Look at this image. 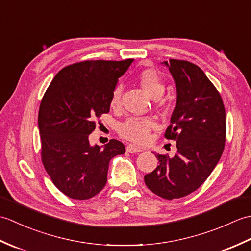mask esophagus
<instances>
[{"label": "esophagus", "mask_w": 251, "mask_h": 251, "mask_svg": "<svg viewBox=\"0 0 251 251\" xmlns=\"http://www.w3.org/2000/svg\"><path fill=\"white\" fill-rule=\"evenodd\" d=\"M126 151L129 152V153H138V152L142 151V148L137 147L135 145H128L126 147Z\"/></svg>", "instance_id": "obj_1"}]
</instances>
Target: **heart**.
I'll list each match as a JSON object with an SVG mask.
<instances>
[{"label": "heart", "mask_w": 251, "mask_h": 251, "mask_svg": "<svg viewBox=\"0 0 251 251\" xmlns=\"http://www.w3.org/2000/svg\"><path fill=\"white\" fill-rule=\"evenodd\" d=\"M138 81L145 92L153 99L161 98L165 92V83L162 76L153 69H147L140 72L138 75ZM121 93L120 86L115 87L112 92L110 100L112 108H116L120 104ZM154 127H155V122L150 117H130L120 125V134L129 141L143 143L149 139L150 131Z\"/></svg>", "instance_id": "heart-1"}]
</instances>
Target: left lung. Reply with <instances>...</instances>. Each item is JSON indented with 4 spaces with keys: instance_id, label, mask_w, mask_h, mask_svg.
Returning a JSON list of instances; mask_svg holds the SVG:
<instances>
[{
    "instance_id": "1",
    "label": "left lung",
    "mask_w": 251,
    "mask_h": 251,
    "mask_svg": "<svg viewBox=\"0 0 251 251\" xmlns=\"http://www.w3.org/2000/svg\"><path fill=\"white\" fill-rule=\"evenodd\" d=\"M177 88V102L165 138L177 141L174 157L156 154L159 165L145 176L154 194L180 199L196 191L209 177L226 142V109L221 96L194 63L164 61Z\"/></svg>"
}]
</instances>
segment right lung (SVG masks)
<instances>
[{"instance_id":"add662e5","label":"right lung","mask_w":251,"mask_h":251,"mask_svg":"<svg viewBox=\"0 0 251 251\" xmlns=\"http://www.w3.org/2000/svg\"><path fill=\"white\" fill-rule=\"evenodd\" d=\"M134 59L86 60L56 74L41 101L39 129L42 162L63 194L88 200L104 188L109 163L125 153L121 141L104 147L89 145L96 120L110 111V100L119 77Z\"/></svg>"}]
</instances>
